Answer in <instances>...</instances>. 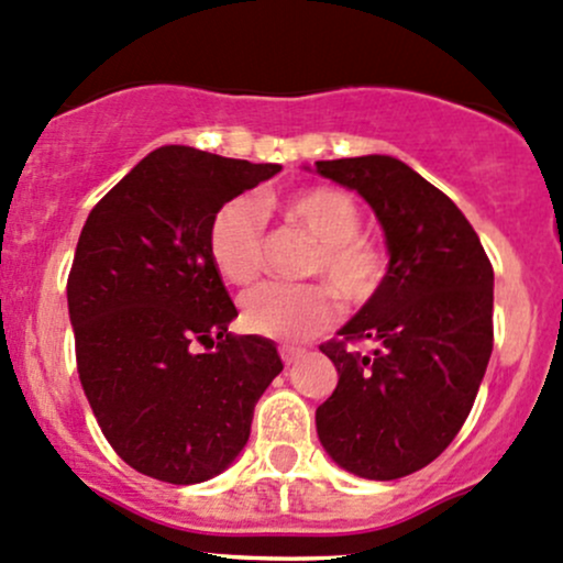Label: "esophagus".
I'll return each instance as SVG.
<instances>
[{
	"label": "esophagus",
	"mask_w": 563,
	"mask_h": 563,
	"mask_svg": "<svg viewBox=\"0 0 563 563\" xmlns=\"http://www.w3.org/2000/svg\"><path fill=\"white\" fill-rule=\"evenodd\" d=\"M301 356H305V351H301V347H291V345L280 347V358H283V364H286V366H291L294 361H299Z\"/></svg>",
	"instance_id": "1"
}]
</instances>
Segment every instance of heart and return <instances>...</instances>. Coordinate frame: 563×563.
I'll return each instance as SVG.
<instances>
[{"mask_svg": "<svg viewBox=\"0 0 563 563\" xmlns=\"http://www.w3.org/2000/svg\"><path fill=\"white\" fill-rule=\"evenodd\" d=\"M280 210L318 240L310 275L327 277L351 305H364L375 297L388 275V253L380 242L361 232V210L353 197L340 188L310 186L288 194ZM207 247L216 269L229 283L245 286L256 280L266 258L262 207L245 197L223 205L210 221ZM330 287L328 283H262L242 297V327L269 340H307L329 329L340 316V299Z\"/></svg>", "mask_w": 563, "mask_h": 563, "instance_id": "1", "label": "heart"}]
</instances>
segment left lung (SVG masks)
<instances>
[{
  "instance_id": "1",
  "label": "left lung",
  "mask_w": 563,
  "mask_h": 563,
  "mask_svg": "<svg viewBox=\"0 0 563 563\" xmlns=\"http://www.w3.org/2000/svg\"><path fill=\"white\" fill-rule=\"evenodd\" d=\"M316 169L372 205L390 253L375 297L321 345L340 380L316 410L318 437L342 470L396 481L445 451L475 405L494 351V266L464 212L399 158Z\"/></svg>"
}]
</instances>
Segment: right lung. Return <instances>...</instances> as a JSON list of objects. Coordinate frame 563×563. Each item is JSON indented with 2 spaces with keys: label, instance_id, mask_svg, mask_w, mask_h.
Masks as SVG:
<instances>
[{
  "label": "right lung",
  "instance_id": "1",
  "mask_svg": "<svg viewBox=\"0 0 563 563\" xmlns=\"http://www.w3.org/2000/svg\"><path fill=\"white\" fill-rule=\"evenodd\" d=\"M280 173L186 145L145 156L82 227L67 277L80 386L132 470L191 485L227 470L280 375L264 336H232L236 307L207 247L223 205Z\"/></svg>",
  "mask_w": 563,
  "mask_h": 563
}]
</instances>
